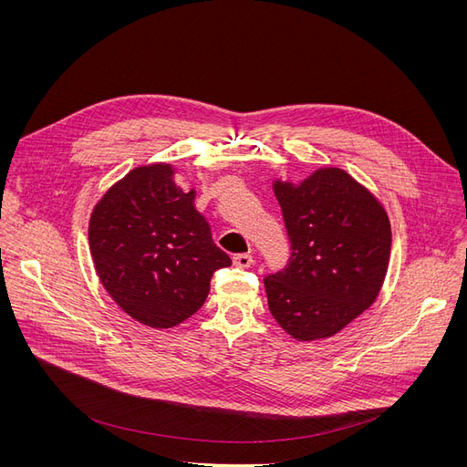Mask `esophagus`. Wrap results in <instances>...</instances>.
Listing matches in <instances>:
<instances>
[{"mask_svg": "<svg viewBox=\"0 0 467 467\" xmlns=\"http://www.w3.org/2000/svg\"><path fill=\"white\" fill-rule=\"evenodd\" d=\"M233 263L240 268H248V266L254 265V255L252 254H236L233 257Z\"/></svg>", "mask_w": 467, "mask_h": 467, "instance_id": "obj_1", "label": "esophagus"}]
</instances>
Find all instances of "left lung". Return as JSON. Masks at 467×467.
Listing matches in <instances>:
<instances>
[{"label": "left lung", "instance_id": "left-lung-1", "mask_svg": "<svg viewBox=\"0 0 467 467\" xmlns=\"http://www.w3.org/2000/svg\"><path fill=\"white\" fill-rule=\"evenodd\" d=\"M291 242L282 273L265 278L268 308L297 340L327 338L379 297L391 229L377 196L335 166L273 183Z\"/></svg>", "mask_w": 467, "mask_h": 467}]
</instances>
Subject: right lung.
Here are the masks:
<instances>
[{
	"instance_id": "1",
	"label": "right lung",
	"mask_w": 467,
	"mask_h": 467,
	"mask_svg": "<svg viewBox=\"0 0 467 467\" xmlns=\"http://www.w3.org/2000/svg\"><path fill=\"white\" fill-rule=\"evenodd\" d=\"M174 174L166 162L130 170L88 221L98 278L130 317L155 329L192 316L208 297L212 275L231 265L192 204L194 189H182Z\"/></svg>"
}]
</instances>
